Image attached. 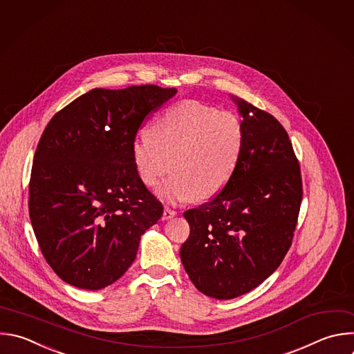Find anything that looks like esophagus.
I'll return each mask as SVG.
<instances>
[{"label": "esophagus", "instance_id": "1", "mask_svg": "<svg viewBox=\"0 0 354 354\" xmlns=\"http://www.w3.org/2000/svg\"><path fill=\"white\" fill-rule=\"evenodd\" d=\"M175 215H176V211L171 209L169 207H165L164 212H162V219H169V218H174Z\"/></svg>", "mask_w": 354, "mask_h": 354}]
</instances>
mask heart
I'll use <instances>...</instances> for the list:
<instances>
[{
    "label": "heart",
    "instance_id": "heart-1",
    "mask_svg": "<svg viewBox=\"0 0 354 354\" xmlns=\"http://www.w3.org/2000/svg\"><path fill=\"white\" fill-rule=\"evenodd\" d=\"M245 146V127L229 111L197 100L167 108L150 133L132 145V158L142 182L157 186L175 172L158 194L169 201L204 200L218 194L236 168Z\"/></svg>",
    "mask_w": 354,
    "mask_h": 354
}]
</instances>
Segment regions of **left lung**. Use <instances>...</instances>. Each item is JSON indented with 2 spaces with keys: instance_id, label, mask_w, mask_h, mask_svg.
Segmentation results:
<instances>
[{
  "instance_id": "left-lung-1",
  "label": "left lung",
  "mask_w": 354,
  "mask_h": 354,
  "mask_svg": "<svg viewBox=\"0 0 354 354\" xmlns=\"http://www.w3.org/2000/svg\"><path fill=\"white\" fill-rule=\"evenodd\" d=\"M245 146L223 189L183 212L190 234L180 260L193 285L219 300L249 293L282 263L296 229L303 185L285 128L271 113L233 98Z\"/></svg>"
}]
</instances>
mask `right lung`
<instances>
[{
  "label": "right lung",
  "instance_id": "add662e5",
  "mask_svg": "<svg viewBox=\"0 0 354 354\" xmlns=\"http://www.w3.org/2000/svg\"><path fill=\"white\" fill-rule=\"evenodd\" d=\"M176 94L156 84L93 88L58 111L35 153L29 215L40 250L66 283L98 290L136 259L162 204L139 178L132 145Z\"/></svg>",
  "mask_w": 354,
  "mask_h": 354
}]
</instances>
